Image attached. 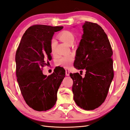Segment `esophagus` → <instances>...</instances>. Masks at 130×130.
<instances>
[{"label":"esophagus","mask_w":130,"mask_h":130,"mask_svg":"<svg viewBox=\"0 0 130 130\" xmlns=\"http://www.w3.org/2000/svg\"><path fill=\"white\" fill-rule=\"evenodd\" d=\"M66 76H69L70 72L68 69H66Z\"/></svg>","instance_id":"obj_1"}]
</instances>
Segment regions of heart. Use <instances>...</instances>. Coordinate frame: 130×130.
<instances>
[{
    "label": "heart",
    "mask_w": 130,
    "mask_h": 130,
    "mask_svg": "<svg viewBox=\"0 0 130 130\" xmlns=\"http://www.w3.org/2000/svg\"><path fill=\"white\" fill-rule=\"evenodd\" d=\"M58 37L60 40L69 45H72L75 41V37L73 33L68 31H63L58 35ZM56 41L53 40L51 42V50L53 53L55 49ZM74 56L72 55H68L64 56H62L57 61V64L59 66L67 68L72 64L74 61Z\"/></svg>",
    "instance_id": "heart-1"
}]
</instances>
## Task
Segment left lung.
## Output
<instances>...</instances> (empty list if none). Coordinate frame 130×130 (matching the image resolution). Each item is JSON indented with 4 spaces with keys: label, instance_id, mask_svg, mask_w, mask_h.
<instances>
[{
    "label": "left lung",
    "instance_id": "obj_1",
    "mask_svg": "<svg viewBox=\"0 0 130 130\" xmlns=\"http://www.w3.org/2000/svg\"><path fill=\"white\" fill-rule=\"evenodd\" d=\"M84 34L76 52L74 67L85 69V77L70 74L74 100L85 110H93L103 104L113 78V52L107 35L96 23L85 22Z\"/></svg>",
    "mask_w": 130,
    "mask_h": 130
}]
</instances>
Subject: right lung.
Returning <instances> with one entry per match:
<instances>
[{
    "label": "right lung",
    "mask_w": 130,
    "mask_h": 130,
    "mask_svg": "<svg viewBox=\"0 0 130 130\" xmlns=\"http://www.w3.org/2000/svg\"><path fill=\"white\" fill-rule=\"evenodd\" d=\"M63 26L35 25L23 35L15 54L16 76L22 95L29 107L37 111L52 108L65 77V70L58 67L50 75L42 68L52 59L51 42L54 34Z\"/></svg>",
    "instance_id": "1"
}]
</instances>
